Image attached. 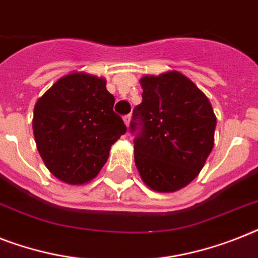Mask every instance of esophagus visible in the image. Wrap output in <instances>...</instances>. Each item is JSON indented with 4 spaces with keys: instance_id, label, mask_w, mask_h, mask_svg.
Wrapping results in <instances>:
<instances>
[{
    "instance_id": "esophagus-1",
    "label": "esophagus",
    "mask_w": 258,
    "mask_h": 258,
    "mask_svg": "<svg viewBox=\"0 0 258 258\" xmlns=\"http://www.w3.org/2000/svg\"><path fill=\"white\" fill-rule=\"evenodd\" d=\"M123 120H124V123H125V125H127V127H128L130 125V120H131V115H124V116H123Z\"/></svg>"
}]
</instances>
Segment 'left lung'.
Instances as JSON below:
<instances>
[{"label": "left lung", "mask_w": 258, "mask_h": 258, "mask_svg": "<svg viewBox=\"0 0 258 258\" xmlns=\"http://www.w3.org/2000/svg\"><path fill=\"white\" fill-rule=\"evenodd\" d=\"M142 103L134 108L135 164L156 192L185 187L213 148L216 116L208 98L177 71L140 79Z\"/></svg>", "instance_id": "1"}]
</instances>
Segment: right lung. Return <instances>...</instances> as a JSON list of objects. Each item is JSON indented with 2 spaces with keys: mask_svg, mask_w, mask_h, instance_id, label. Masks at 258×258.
<instances>
[{
  "mask_svg": "<svg viewBox=\"0 0 258 258\" xmlns=\"http://www.w3.org/2000/svg\"><path fill=\"white\" fill-rule=\"evenodd\" d=\"M106 81L73 73L56 81L35 103L37 148L54 176L83 184L99 173L111 146L127 131L114 111Z\"/></svg>",
  "mask_w": 258,
  "mask_h": 258,
  "instance_id": "right-lung-1",
  "label": "right lung"
}]
</instances>
